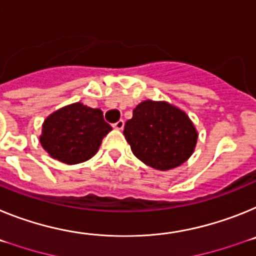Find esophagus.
<instances>
[{
	"instance_id": "1",
	"label": "esophagus",
	"mask_w": 256,
	"mask_h": 256,
	"mask_svg": "<svg viewBox=\"0 0 256 256\" xmlns=\"http://www.w3.org/2000/svg\"><path fill=\"white\" fill-rule=\"evenodd\" d=\"M124 126H125V122H124V120H120V121H117L116 124H113V128H114L116 130H122V128H124Z\"/></svg>"
}]
</instances>
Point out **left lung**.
I'll return each instance as SVG.
<instances>
[{"instance_id": "8db88e82", "label": "left lung", "mask_w": 256, "mask_h": 256, "mask_svg": "<svg viewBox=\"0 0 256 256\" xmlns=\"http://www.w3.org/2000/svg\"><path fill=\"white\" fill-rule=\"evenodd\" d=\"M124 135L136 158L156 170L180 166L194 152L198 132L184 110L168 102L144 100L125 124Z\"/></svg>"}]
</instances>
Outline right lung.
Here are the masks:
<instances>
[{
  "mask_svg": "<svg viewBox=\"0 0 256 256\" xmlns=\"http://www.w3.org/2000/svg\"><path fill=\"white\" fill-rule=\"evenodd\" d=\"M110 130L100 110L73 103L52 112L44 121L40 143L54 160L76 165L96 154Z\"/></svg>",
  "mask_w": 256,
  "mask_h": 256,
  "instance_id": "add662e5",
  "label": "right lung"
}]
</instances>
